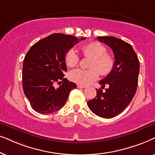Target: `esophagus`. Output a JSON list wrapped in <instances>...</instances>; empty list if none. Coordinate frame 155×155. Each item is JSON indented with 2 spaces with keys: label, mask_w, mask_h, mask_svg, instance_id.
<instances>
[{
  "label": "esophagus",
  "mask_w": 155,
  "mask_h": 155,
  "mask_svg": "<svg viewBox=\"0 0 155 155\" xmlns=\"http://www.w3.org/2000/svg\"><path fill=\"white\" fill-rule=\"evenodd\" d=\"M77 87L79 88H86V86L80 85V84H77Z\"/></svg>",
  "instance_id": "obj_1"
}]
</instances>
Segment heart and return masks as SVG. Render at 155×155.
I'll use <instances>...</instances> for the list:
<instances>
[{
  "instance_id": "obj_1",
  "label": "heart",
  "mask_w": 155,
  "mask_h": 155,
  "mask_svg": "<svg viewBox=\"0 0 155 155\" xmlns=\"http://www.w3.org/2000/svg\"><path fill=\"white\" fill-rule=\"evenodd\" d=\"M82 52L86 57L92 58L90 61V69H76L70 73L71 81L80 85H87L101 75H107L112 71L115 59L110 54L106 53V47L98 42H91L81 47ZM79 56L75 49H70L65 54V62L69 67H74L79 64Z\"/></svg>"
}]
</instances>
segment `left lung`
Here are the masks:
<instances>
[{
	"instance_id": "left-lung-1",
	"label": "left lung",
	"mask_w": 155,
	"mask_h": 155,
	"mask_svg": "<svg viewBox=\"0 0 155 155\" xmlns=\"http://www.w3.org/2000/svg\"><path fill=\"white\" fill-rule=\"evenodd\" d=\"M112 49L115 64L112 71L99 84L108 85L105 91L96 88V96L88 101V108L94 114L104 118H112L122 113L133 100L137 90L140 62L133 47L115 37H98Z\"/></svg>"
}]
</instances>
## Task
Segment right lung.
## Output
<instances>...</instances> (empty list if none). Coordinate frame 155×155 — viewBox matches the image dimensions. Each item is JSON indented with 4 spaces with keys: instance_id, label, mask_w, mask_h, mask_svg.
<instances>
[{
    "instance_id": "add662e5",
    "label": "right lung",
    "mask_w": 155,
    "mask_h": 155,
    "mask_svg": "<svg viewBox=\"0 0 155 155\" xmlns=\"http://www.w3.org/2000/svg\"><path fill=\"white\" fill-rule=\"evenodd\" d=\"M55 33L33 45L25 57L22 67L23 91L36 112L49 114L64 106L76 84L64 78L67 71L65 54L85 40ZM61 86L58 88L55 84Z\"/></svg>"
}]
</instances>
